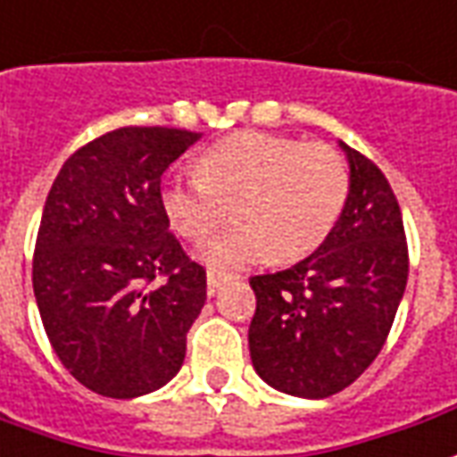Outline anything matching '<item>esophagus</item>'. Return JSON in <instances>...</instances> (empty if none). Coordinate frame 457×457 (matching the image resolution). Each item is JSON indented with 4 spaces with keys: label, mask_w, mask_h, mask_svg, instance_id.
I'll use <instances>...</instances> for the list:
<instances>
[{
    "label": "esophagus",
    "mask_w": 457,
    "mask_h": 457,
    "mask_svg": "<svg viewBox=\"0 0 457 457\" xmlns=\"http://www.w3.org/2000/svg\"><path fill=\"white\" fill-rule=\"evenodd\" d=\"M228 280H232V275L229 272H222V270H215V268H210L207 270V293L210 295H215L222 285Z\"/></svg>",
    "instance_id": "esophagus-1"
}]
</instances>
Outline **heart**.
<instances>
[{"instance_id":"b5f03b06","label":"heart","mask_w":457,"mask_h":457,"mask_svg":"<svg viewBox=\"0 0 457 457\" xmlns=\"http://www.w3.org/2000/svg\"><path fill=\"white\" fill-rule=\"evenodd\" d=\"M200 175H172L162 187L170 228L203 240L232 204L235 222L200 245L217 268H242L262 257L295 262L333 232L350 192L343 154L325 142L240 132L200 157Z\"/></svg>"}]
</instances>
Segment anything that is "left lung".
<instances>
[{"label":"left lung","instance_id":"obj_1","mask_svg":"<svg viewBox=\"0 0 457 457\" xmlns=\"http://www.w3.org/2000/svg\"><path fill=\"white\" fill-rule=\"evenodd\" d=\"M350 192L328 240L297 265L254 275L250 355L257 375L297 398H330L383 350L408 282V240L380 167L343 142Z\"/></svg>","mask_w":457,"mask_h":457}]
</instances>
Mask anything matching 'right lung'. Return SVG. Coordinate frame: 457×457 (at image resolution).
Returning <instances> with one entry per match:
<instances>
[{"mask_svg":"<svg viewBox=\"0 0 457 457\" xmlns=\"http://www.w3.org/2000/svg\"><path fill=\"white\" fill-rule=\"evenodd\" d=\"M197 132L120 127L87 142L49 189L32 257L45 333L74 380L137 398L175 378L204 305V268L162 210V172Z\"/></svg>","mask_w":457,"mask_h":457,"instance_id":"add662e5","label":"right lung"}]
</instances>
